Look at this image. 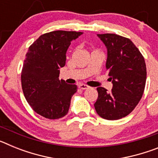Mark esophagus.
<instances>
[{
    "label": "esophagus",
    "instance_id": "esophagus-1",
    "mask_svg": "<svg viewBox=\"0 0 158 158\" xmlns=\"http://www.w3.org/2000/svg\"><path fill=\"white\" fill-rule=\"evenodd\" d=\"M78 87H79V89H82V90H85V89H89V86L86 85H84V84H81V85H78Z\"/></svg>",
    "mask_w": 158,
    "mask_h": 158
}]
</instances>
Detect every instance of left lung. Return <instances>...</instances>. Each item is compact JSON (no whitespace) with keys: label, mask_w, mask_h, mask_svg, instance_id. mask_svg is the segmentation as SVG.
<instances>
[{"label":"left lung","mask_w":158,"mask_h":158,"mask_svg":"<svg viewBox=\"0 0 158 158\" xmlns=\"http://www.w3.org/2000/svg\"><path fill=\"white\" fill-rule=\"evenodd\" d=\"M107 50L106 69L112 83L107 92L97 88L96 112L107 120H116L129 115L142 98L146 81L145 59L129 39L115 34H98Z\"/></svg>","instance_id":"obj_1"}]
</instances>
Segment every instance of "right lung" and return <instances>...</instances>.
<instances>
[{
    "mask_svg": "<svg viewBox=\"0 0 158 158\" xmlns=\"http://www.w3.org/2000/svg\"><path fill=\"white\" fill-rule=\"evenodd\" d=\"M82 32L54 31L42 35L27 51L21 73L23 93L36 113L50 119L64 117L69 111L75 85L59 80L71 42Z\"/></svg>",
    "mask_w": 158,
    "mask_h": 158,
    "instance_id": "1",
    "label": "right lung"
}]
</instances>
